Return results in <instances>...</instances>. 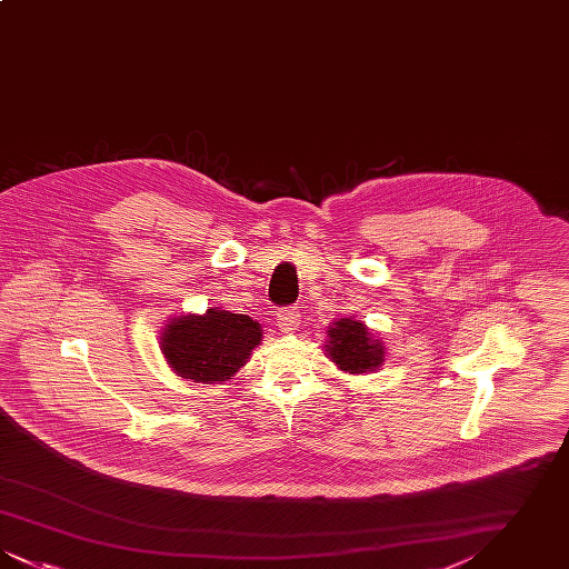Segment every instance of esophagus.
<instances>
[{"mask_svg": "<svg viewBox=\"0 0 569 569\" xmlns=\"http://www.w3.org/2000/svg\"><path fill=\"white\" fill-rule=\"evenodd\" d=\"M277 320H279V328L283 332H292L297 330L298 322H300V313L297 307H283L277 311Z\"/></svg>", "mask_w": 569, "mask_h": 569, "instance_id": "obj_1", "label": "esophagus"}]
</instances>
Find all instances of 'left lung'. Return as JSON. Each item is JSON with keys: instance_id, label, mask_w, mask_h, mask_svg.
Masks as SVG:
<instances>
[{"instance_id": "obj_1", "label": "left lung", "mask_w": 569, "mask_h": 569, "mask_svg": "<svg viewBox=\"0 0 569 569\" xmlns=\"http://www.w3.org/2000/svg\"><path fill=\"white\" fill-rule=\"evenodd\" d=\"M328 358L348 373L376 371L383 362V346L371 330L353 318H341L328 328Z\"/></svg>"}]
</instances>
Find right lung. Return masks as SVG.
Instances as JSON below:
<instances>
[{
  "label": "right lung",
  "mask_w": 569,
  "mask_h": 569,
  "mask_svg": "<svg viewBox=\"0 0 569 569\" xmlns=\"http://www.w3.org/2000/svg\"><path fill=\"white\" fill-rule=\"evenodd\" d=\"M262 341V326L249 316L207 309L170 320L160 337L163 358L179 378L216 383L234 378Z\"/></svg>",
  "instance_id": "add662e5"
}]
</instances>
